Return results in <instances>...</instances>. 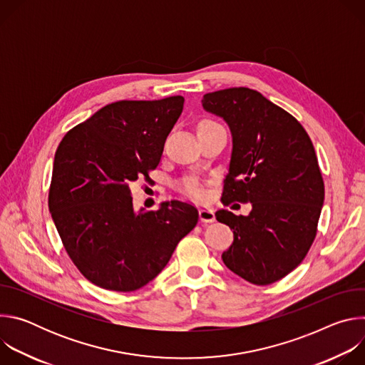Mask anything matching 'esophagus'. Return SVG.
Segmentation results:
<instances>
[{
    "instance_id": "esophagus-1",
    "label": "esophagus",
    "mask_w": 365,
    "mask_h": 365,
    "mask_svg": "<svg viewBox=\"0 0 365 365\" xmlns=\"http://www.w3.org/2000/svg\"><path fill=\"white\" fill-rule=\"evenodd\" d=\"M199 220L202 222H214L215 221V214L210 207H202L199 210Z\"/></svg>"
}]
</instances>
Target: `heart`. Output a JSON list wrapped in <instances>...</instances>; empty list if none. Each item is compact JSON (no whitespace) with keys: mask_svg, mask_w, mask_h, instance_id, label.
Here are the masks:
<instances>
[{"mask_svg":"<svg viewBox=\"0 0 365 365\" xmlns=\"http://www.w3.org/2000/svg\"><path fill=\"white\" fill-rule=\"evenodd\" d=\"M214 127H220V124L215 123V121H212V120H202V121L199 123V125H197V131H199V130L214 128ZM179 187H180V190H183L187 196H190V197H193V199H202V197L205 196V190H203L202 185H200L196 179H193V178L183 180V182L179 185Z\"/></svg>","mask_w":365,"mask_h":365,"instance_id":"1","label":"heart"}]
</instances>
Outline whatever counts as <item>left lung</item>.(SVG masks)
<instances>
[{
	"instance_id": "obj_1",
	"label": "left lung",
	"mask_w": 365,
	"mask_h": 365,
	"mask_svg": "<svg viewBox=\"0 0 365 365\" xmlns=\"http://www.w3.org/2000/svg\"><path fill=\"white\" fill-rule=\"evenodd\" d=\"M202 107L232 134L222 203L252 205L247 217L215 212L234 232L222 262L252 284H272L303 262L317 237L325 186L314 144L293 115L250 88L205 93Z\"/></svg>"
}]
</instances>
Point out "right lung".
Segmentation results:
<instances>
[{
    "mask_svg": "<svg viewBox=\"0 0 365 365\" xmlns=\"http://www.w3.org/2000/svg\"><path fill=\"white\" fill-rule=\"evenodd\" d=\"M183 102L176 95L108 103L69 130L56 150L48 211L73 264L102 289L145 286L197 224L196 207L180 200L135 212L130 189L159 166Z\"/></svg>",
    "mask_w": 365,
    "mask_h": 365,
    "instance_id": "right-lung-1",
    "label": "right lung"
}]
</instances>
